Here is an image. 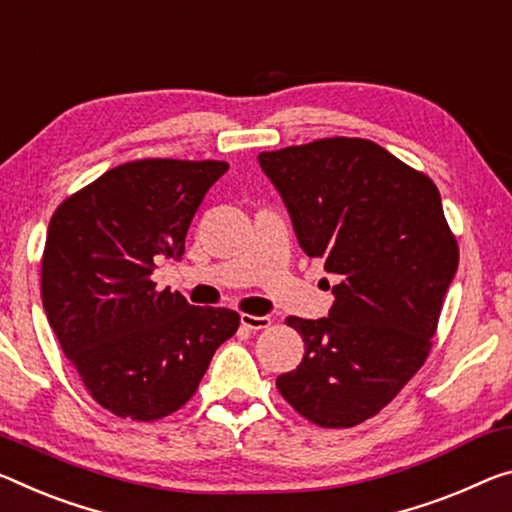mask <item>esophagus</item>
Segmentation results:
<instances>
[{"label": "esophagus", "mask_w": 512, "mask_h": 512, "mask_svg": "<svg viewBox=\"0 0 512 512\" xmlns=\"http://www.w3.org/2000/svg\"><path fill=\"white\" fill-rule=\"evenodd\" d=\"M241 326L248 330H264L271 326L269 316H255V314H241Z\"/></svg>", "instance_id": "obj_1"}]
</instances>
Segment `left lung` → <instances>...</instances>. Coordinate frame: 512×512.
I'll return each instance as SVG.
<instances>
[{
	"mask_svg": "<svg viewBox=\"0 0 512 512\" xmlns=\"http://www.w3.org/2000/svg\"><path fill=\"white\" fill-rule=\"evenodd\" d=\"M300 248L337 278L326 319L289 316L305 342L275 380L300 417L353 428L421 369L458 269V241L433 180L367 139H319L262 152Z\"/></svg>",
	"mask_w": 512,
	"mask_h": 512,
	"instance_id": "8db88e82",
	"label": "left lung"
}]
</instances>
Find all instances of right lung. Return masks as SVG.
<instances>
[{
	"label": "right lung",
	"mask_w": 512,
	"mask_h": 512,
	"mask_svg": "<svg viewBox=\"0 0 512 512\" xmlns=\"http://www.w3.org/2000/svg\"><path fill=\"white\" fill-rule=\"evenodd\" d=\"M225 161L136 159L56 207L40 259L47 321L88 394L111 415L157 421L196 394L239 328L225 307L157 291L152 271L184 239Z\"/></svg>",
	"instance_id": "add662e5"
}]
</instances>
